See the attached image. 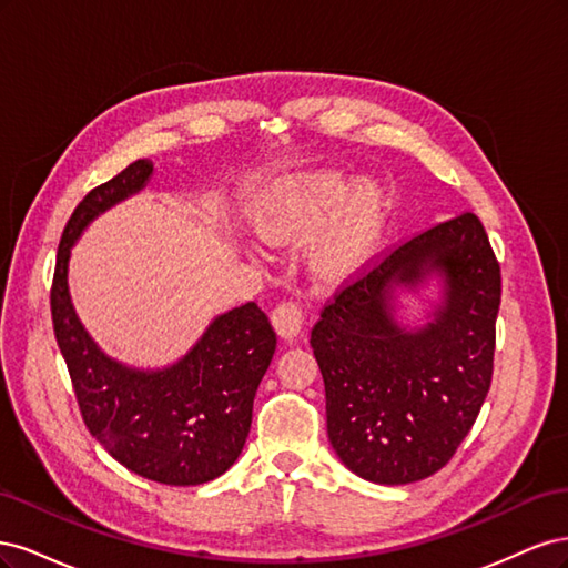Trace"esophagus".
Segmentation results:
<instances>
[{
    "label": "esophagus",
    "instance_id": "34e87169",
    "mask_svg": "<svg viewBox=\"0 0 568 568\" xmlns=\"http://www.w3.org/2000/svg\"><path fill=\"white\" fill-rule=\"evenodd\" d=\"M303 322H305L303 311L296 303H282V305H277V311L272 313L274 332H277L280 338H284V341H294L303 329Z\"/></svg>",
    "mask_w": 568,
    "mask_h": 568
}]
</instances>
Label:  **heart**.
Segmentation results:
<instances>
[{
	"label": "heart",
	"mask_w": 568,
	"mask_h": 568,
	"mask_svg": "<svg viewBox=\"0 0 568 568\" xmlns=\"http://www.w3.org/2000/svg\"><path fill=\"white\" fill-rule=\"evenodd\" d=\"M307 261L324 280H336L365 263L379 242L386 217V194L372 180L351 186L343 170L324 168L280 182L257 205L255 232L270 244H286L311 234L322 217Z\"/></svg>",
	"instance_id": "b5f03b06"
}]
</instances>
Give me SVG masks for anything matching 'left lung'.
I'll use <instances>...</instances> for the list:
<instances>
[{"instance_id":"8db88e82","label":"left lung","mask_w":568,"mask_h":568,"mask_svg":"<svg viewBox=\"0 0 568 568\" xmlns=\"http://www.w3.org/2000/svg\"><path fill=\"white\" fill-rule=\"evenodd\" d=\"M442 284L422 325L400 293ZM500 265L474 213L390 251L324 305L311 346L324 379L326 434L359 478L415 484L450 462L484 405L500 311Z\"/></svg>"}]
</instances>
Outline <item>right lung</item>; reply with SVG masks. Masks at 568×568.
<instances>
[{
  "label": "right lung",
  "mask_w": 568,
  "mask_h": 568,
  "mask_svg": "<svg viewBox=\"0 0 568 568\" xmlns=\"http://www.w3.org/2000/svg\"><path fill=\"white\" fill-rule=\"evenodd\" d=\"M151 175V161H134L80 201L59 244L51 320L82 419L104 450L156 484L199 486L242 455L277 336L261 307L246 303L217 315L168 367H130L99 348L71 301V248L101 213L140 194Z\"/></svg>",
  "instance_id": "add662e5"
}]
</instances>
